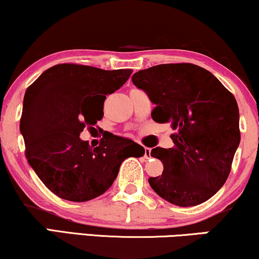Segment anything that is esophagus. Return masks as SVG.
I'll return each mask as SVG.
<instances>
[{
    "label": "esophagus",
    "mask_w": 259,
    "mask_h": 259,
    "mask_svg": "<svg viewBox=\"0 0 259 259\" xmlns=\"http://www.w3.org/2000/svg\"><path fill=\"white\" fill-rule=\"evenodd\" d=\"M150 152H152V150H150V148H147V147H145V158L146 159H149L150 158Z\"/></svg>",
    "instance_id": "obj_1"
}]
</instances>
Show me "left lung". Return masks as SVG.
<instances>
[{
	"label": "left lung",
	"mask_w": 259,
	"mask_h": 259,
	"mask_svg": "<svg viewBox=\"0 0 259 259\" xmlns=\"http://www.w3.org/2000/svg\"><path fill=\"white\" fill-rule=\"evenodd\" d=\"M134 84L155 104L152 118L171 123L175 146L156 147L162 175L149 185L160 197L192 207L212 197L231 172L240 142L239 109L233 94L210 71L191 63L154 65L133 75Z\"/></svg>",
	"instance_id": "8db88e82"
}]
</instances>
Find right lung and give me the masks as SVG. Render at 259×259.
Wrapping results in <instances>:
<instances>
[{
	"mask_svg": "<svg viewBox=\"0 0 259 259\" xmlns=\"http://www.w3.org/2000/svg\"><path fill=\"white\" fill-rule=\"evenodd\" d=\"M132 73L63 63L49 68L26 90L20 119L26 159L60 198L86 202L103 195L124 160L145 154L142 146L114 135L103 137L96 148L80 139L84 126L103 118L106 96Z\"/></svg>",
	"mask_w": 259,
	"mask_h": 259,
	"instance_id": "add662e5",
	"label": "right lung"
}]
</instances>
